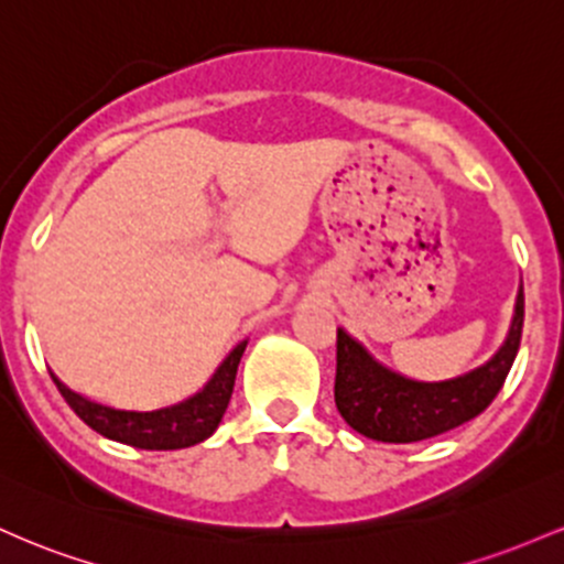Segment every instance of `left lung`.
<instances>
[{
    "mask_svg": "<svg viewBox=\"0 0 564 564\" xmlns=\"http://www.w3.org/2000/svg\"><path fill=\"white\" fill-rule=\"evenodd\" d=\"M524 293L520 288L506 340L487 362L445 381H415L378 362L338 327L335 408L354 432L376 442H421L477 419L496 400L520 351Z\"/></svg>",
    "mask_w": 564,
    "mask_h": 564,
    "instance_id": "8db88e82",
    "label": "left lung"
}]
</instances>
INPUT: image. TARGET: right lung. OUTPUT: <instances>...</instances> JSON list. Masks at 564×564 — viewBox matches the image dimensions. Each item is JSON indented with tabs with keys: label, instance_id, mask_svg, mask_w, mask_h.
I'll return each mask as SVG.
<instances>
[{
	"label": "right lung",
	"instance_id": "right-lung-1",
	"mask_svg": "<svg viewBox=\"0 0 564 564\" xmlns=\"http://www.w3.org/2000/svg\"><path fill=\"white\" fill-rule=\"evenodd\" d=\"M248 340H239L229 351L197 394L186 397V400L167 404L160 410H119L100 404L87 397L77 394L68 389L55 372V386H58L61 397L68 402V408L79 415L93 432L104 434L106 440L122 442V445L138 447V451H181V447H192L205 442L218 429L224 419L226 408H229L234 381H237V367L242 359Z\"/></svg>",
	"mask_w": 564,
	"mask_h": 564
}]
</instances>
